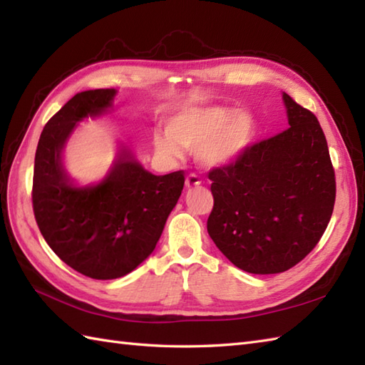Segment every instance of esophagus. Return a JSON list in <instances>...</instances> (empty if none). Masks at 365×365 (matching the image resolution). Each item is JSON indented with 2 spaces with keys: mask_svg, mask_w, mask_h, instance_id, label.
Instances as JSON below:
<instances>
[{
  "mask_svg": "<svg viewBox=\"0 0 365 365\" xmlns=\"http://www.w3.org/2000/svg\"><path fill=\"white\" fill-rule=\"evenodd\" d=\"M185 185H187V188H195V187H199L200 185V178L197 174L191 173L187 175V178H185Z\"/></svg>",
  "mask_w": 365,
  "mask_h": 365,
  "instance_id": "1",
  "label": "esophagus"
}]
</instances>
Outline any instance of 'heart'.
<instances>
[{
  "instance_id": "obj_1",
  "label": "heart",
  "mask_w": 365,
  "mask_h": 365,
  "mask_svg": "<svg viewBox=\"0 0 365 365\" xmlns=\"http://www.w3.org/2000/svg\"><path fill=\"white\" fill-rule=\"evenodd\" d=\"M255 122L251 114L226 106L188 108L168 122V135H155L153 143L165 157H178L180 149H198L205 166H221L237 160L255 139Z\"/></svg>"
}]
</instances>
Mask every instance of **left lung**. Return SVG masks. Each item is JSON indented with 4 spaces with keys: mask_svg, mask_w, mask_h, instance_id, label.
Segmentation results:
<instances>
[{
    "mask_svg": "<svg viewBox=\"0 0 365 365\" xmlns=\"http://www.w3.org/2000/svg\"><path fill=\"white\" fill-rule=\"evenodd\" d=\"M289 128L208 170L213 210L207 230L240 269L276 274L311 252L328 227L336 175L312 111L284 94Z\"/></svg>",
    "mask_w": 365,
    "mask_h": 365,
    "instance_id": "left-lung-1",
    "label": "left lung"
}]
</instances>
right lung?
Masks as SVG:
<instances>
[{"mask_svg": "<svg viewBox=\"0 0 365 365\" xmlns=\"http://www.w3.org/2000/svg\"><path fill=\"white\" fill-rule=\"evenodd\" d=\"M114 89L84 91L46 122L38 139L33 210L58 257L78 273L106 281L128 274L157 246L185 185V173L153 175L122 147L111 173L96 187L68 180L61 152L76 122L105 113Z\"/></svg>", "mask_w": 365, "mask_h": 365, "instance_id": "right-lung-1", "label": "right lung"}]
</instances>
